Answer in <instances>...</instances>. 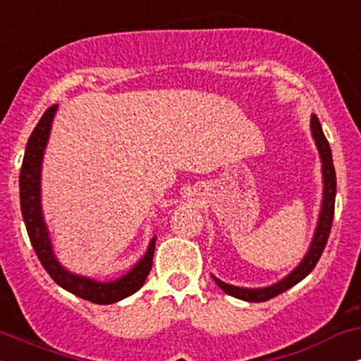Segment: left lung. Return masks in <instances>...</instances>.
<instances>
[{"label": "left lung", "mask_w": 361, "mask_h": 361, "mask_svg": "<svg viewBox=\"0 0 361 361\" xmlns=\"http://www.w3.org/2000/svg\"><path fill=\"white\" fill-rule=\"evenodd\" d=\"M310 132H312L314 142L319 151V157H321V171H322V202H321V212L317 217V226L314 231L312 241L309 244V250L305 252V256L302 261L288 273L287 276L276 281V283L268 285V287H259V288H247V287H235V285L226 283V281L219 280L217 276L212 275L215 283L221 287L227 295H233L235 299H241L246 302H264L270 300L273 297L280 295L285 290L292 288L293 285L299 283L300 280H304L310 271L314 270V267L317 264L319 258H321L322 251H324L327 238H329L331 226H333V217H334V200H336V173H334V164H333V154H331L329 142H327L324 132H322L321 123L316 115L310 117Z\"/></svg>", "instance_id": "8db88e82"}]
</instances>
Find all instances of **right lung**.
<instances>
[{
  "label": "right lung",
  "instance_id": "add662e5",
  "mask_svg": "<svg viewBox=\"0 0 361 361\" xmlns=\"http://www.w3.org/2000/svg\"><path fill=\"white\" fill-rule=\"evenodd\" d=\"M57 106L59 105H52L42 115L40 122L32 132L30 139H28L27 149H25L22 169H20V207H22L23 222L27 226L28 238H30V243L37 256H39L40 263L59 287L74 293L76 297L93 302V304L109 305L126 299L142 287L152 267L156 235L149 243L142 258L130 270L115 280H93L90 276L78 275V273L69 271L68 268L62 267L56 252H54L51 234H49V227L44 219L42 186H40L42 185V161L45 147H47L49 135H51L52 120L56 117Z\"/></svg>",
  "mask_w": 361,
  "mask_h": 361
}]
</instances>
